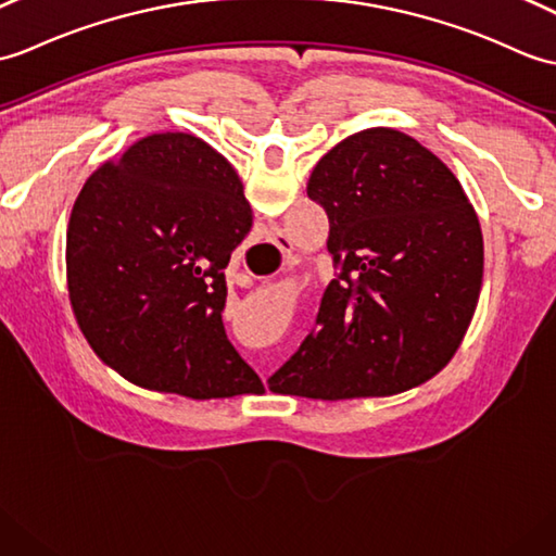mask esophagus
Listing matches in <instances>:
<instances>
[{
  "instance_id": "esophagus-1",
  "label": "esophagus",
  "mask_w": 556,
  "mask_h": 556,
  "mask_svg": "<svg viewBox=\"0 0 556 556\" xmlns=\"http://www.w3.org/2000/svg\"><path fill=\"white\" fill-rule=\"evenodd\" d=\"M273 241H275V243H277V247H279V249H281V251H287V253H289V241H287V239H283V237H281V235H277V237H275V239H273Z\"/></svg>"
}]
</instances>
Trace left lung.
<instances>
[{"instance_id": "1", "label": "left lung", "mask_w": 556, "mask_h": 556, "mask_svg": "<svg viewBox=\"0 0 556 556\" xmlns=\"http://www.w3.org/2000/svg\"><path fill=\"white\" fill-rule=\"evenodd\" d=\"M337 277L313 331L273 377L315 400L393 395L455 355L483 281V237L457 177L391 127L355 132L315 165Z\"/></svg>"}]
</instances>
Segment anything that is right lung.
<instances>
[{
  "label": "right lung",
  "instance_id": "1",
  "mask_svg": "<svg viewBox=\"0 0 556 556\" xmlns=\"http://www.w3.org/2000/svg\"><path fill=\"white\" fill-rule=\"evenodd\" d=\"M251 225L235 167L199 137L151 135L103 163L66 239L71 305L94 353L151 391L261 393L223 325L225 267Z\"/></svg>",
  "mask_w": 556,
  "mask_h": 556
}]
</instances>
